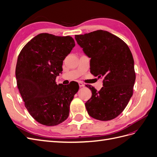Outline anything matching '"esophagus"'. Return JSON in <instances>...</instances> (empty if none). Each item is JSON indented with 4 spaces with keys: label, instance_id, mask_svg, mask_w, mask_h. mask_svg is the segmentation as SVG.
Returning a JSON list of instances; mask_svg holds the SVG:
<instances>
[{
    "label": "esophagus",
    "instance_id": "34e87169",
    "mask_svg": "<svg viewBox=\"0 0 157 157\" xmlns=\"http://www.w3.org/2000/svg\"><path fill=\"white\" fill-rule=\"evenodd\" d=\"M78 85H79L80 87H82V86H84V84L83 83H82L81 82H78Z\"/></svg>",
    "mask_w": 157,
    "mask_h": 157
}]
</instances>
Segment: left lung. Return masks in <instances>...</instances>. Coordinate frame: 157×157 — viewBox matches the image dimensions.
I'll return each mask as SVG.
<instances>
[{"mask_svg": "<svg viewBox=\"0 0 157 157\" xmlns=\"http://www.w3.org/2000/svg\"><path fill=\"white\" fill-rule=\"evenodd\" d=\"M75 40L90 58V72L103 78L99 91L86 86L92 93L85 103L88 115L99 121L112 120L124 111L132 96L136 73L132 52L120 38L103 30L75 35Z\"/></svg>", "mask_w": 157, "mask_h": 157, "instance_id": "obj_1", "label": "left lung"}]
</instances>
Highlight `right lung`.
Wrapping results in <instances>:
<instances>
[{"label": "right lung", "mask_w": 157, "mask_h": 157, "mask_svg": "<svg viewBox=\"0 0 157 157\" xmlns=\"http://www.w3.org/2000/svg\"><path fill=\"white\" fill-rule=\"evenodd\" d=\"M75 46L70 36L40 33L25 45L18 56L16 77L19 91L32 117L52 126L65 121L79 86L57 84L63 61Z\"/></svg>", "instance_id": "1"}]
</instances>
